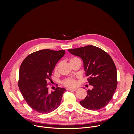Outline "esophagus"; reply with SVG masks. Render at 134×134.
<instances>
[{
    "mask_svg": "<svg viewBox=\"0 0 134 134\" xmlns=\"http://www.w3.org/2000/svg\"><path fill=\"white\" fill-rule=\"evenodd\" d=\"M67 91H76L77 89H72V88H67Z\"/></svg>",
    "mask_w": 134,
    "mask_h": 134,
    "instance_id": "esophagus-1",
    "label": "esophagus"
}]
</instances>
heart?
<instances>
[{
    "mask_svg": "<svg viewBox=\"0 0 134 134\" xmlns=\"http://www.w3.org/2000/svg\"><path fill=\"white\" fill-rule=\"evenodd\" d=\"M77 58H72L71 60L72 59H76ZM58 65H57L55 67V69L57 70L58 69ZM63 85L66 87H68V88H74L75 87H76L78 85V81H77V79L76 78H67L65 79L63 82H62Z\"/></svg>",
    "mask_w": 134,
    "mask_h": 134,
    "instance_id": "b5f03b06",
    "label": "heart"
}]
</instances>
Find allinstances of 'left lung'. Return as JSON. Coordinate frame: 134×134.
<instances>
[{"label": "left lung", "mask_w": 134, "mask_h": 134, "mask_svg": "<svg viewBox=\"0 0 134 134\" xmlns=\"http://www.w3.org/2000/svg\"><path fill=\"white\" fill-rule=\"evenodd\" d=\"M68 50L83 60L87 83L93 86L80 104L91 110L104 108L112 98L118 84L116 67L111 56L91 45Z\"/></svg>", "instance_id": "left-lung-1"}]
</instances>
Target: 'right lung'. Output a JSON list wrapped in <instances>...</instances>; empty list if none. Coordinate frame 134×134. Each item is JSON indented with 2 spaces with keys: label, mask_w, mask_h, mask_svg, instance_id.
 I'll list each match as a JSON object with an SVG mask.
<instances>
[{
  "label": "right lung",
  "mask_w": 134,
  "mask_h": 134,
  "mask_svg": "<svg viewBox=\"0 0 134 134\" xmlns=\"http://www.w3.org/2000/svg\"><path fill=\"white\" fill-rule=\"evenodd\" d=\"M65 53V50L43 49L27 55L20 68L18 87L27 104L40 113H48L58 108L65 88L57 87L49 92L52 72Z\"/></svg>",
  "instance_id": "1"
}]
</instances>
